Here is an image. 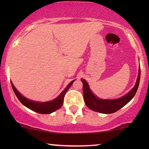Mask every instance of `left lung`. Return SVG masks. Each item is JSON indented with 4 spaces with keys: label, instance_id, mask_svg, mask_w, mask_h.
<instances>
[{
    "label": "left lung",
    "instance_id": "left-lung-1",
    "mask_svg": "<svg viewBox=\"0 0 149 149\" xmlns=\"http://www.w3.org/2000/svg\"><path fill=\"white\" fill-rule=\"evenodd\" d=\"M140 79V67L138 70V75L136 85L127 94L124 96L115 100H102L98 98L89 89L88 83L85 79H81L83 83V92L85 104L92 111L101 113L111 114L119 111L120 109L127 104L135 95L137 91Z\"/></svg>",
    "mask_w": 149,
    "mask_h": 149
}]
</instances>
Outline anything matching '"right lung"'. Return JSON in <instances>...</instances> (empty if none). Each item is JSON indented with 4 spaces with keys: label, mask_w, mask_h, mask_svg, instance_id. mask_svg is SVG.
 Wrapping results in <instances>:
<instances>
[{
    "label": "right lung",
    "mask_w": 149,
    "mask_h": 149,
    "mask_svg": "<svg viewBox=\"0 0 149 149\" xmlns=\"http://www.w3.org/2000/svg\"><path fill=\"white\" fill-rule=\"evenodd\" d=\"M74 81V80L71 81V82L67 85L66 88L64 89V91H63L56 99H54V100L50 102H38L32 101L30 100L29 99L26 98L25 97H24L23 95L15 89V87H14V85L13 83H12V82H11V83L14 93H15V95L17 96L18 100H19L20 102H21L22 104L28 108V109H30V110H32V111H35L38 113L50 114L62 107V106L63 104V102H64L65 93L67 92V91L68 90L70 87L72 85Z\"/></svg>",
    "instance_id": "right-lung-1"
}]
</instances>
